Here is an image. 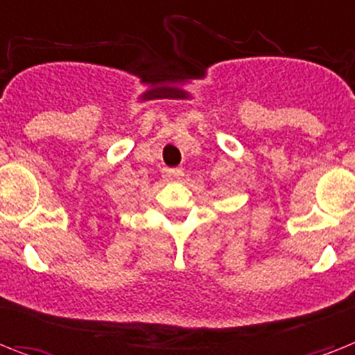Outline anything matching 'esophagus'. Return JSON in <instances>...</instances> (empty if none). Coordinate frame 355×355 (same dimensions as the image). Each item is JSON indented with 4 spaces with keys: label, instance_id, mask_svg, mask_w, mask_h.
I'll use <instances>...</instances> for the list:
<instances>
[{
    "label": "esophagus",
    "instance_id": "34e87169",
    "mask_svg": "<svg viewBox=\"0 0 355 355\" xmlns=\"http://www.w3.org/2000/svg\"><path fill=\"white\" fill-rule=\"evenodd\" d=\"M166 177H168V178H182L184 171H182V169H178V168L166 169Z\"/></svg>",
    "mask_w": 355,
    "mask_h": 355
}]
</instances>
